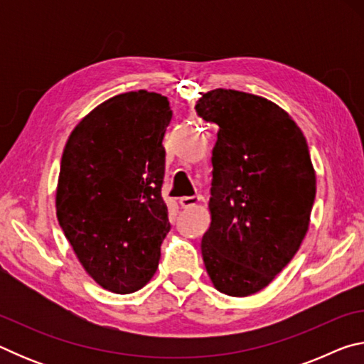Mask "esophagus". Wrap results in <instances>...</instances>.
I'll return each mask as SVG.
<instances>
[{
    "label": "esophagus",
    "mask_w": 364,
    "mask_h": 364,
    "mask_svg": "<svg viewBox=\"0 0 364 364\" xmlns=\"http://www.w3.org/2000/svg\"><path fill=\"white\" fill-rule=\"evenodd\" d=\"M200 197L199 196H186V197H181L180 199V205L183 208H188V207H194L199 204Z\"/></svg>",
    "instance_id": "obj_1"
}]
</instances>
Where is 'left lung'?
<instances>
[{"instance_id":"8db88e82","label":"left lung","mask_w":364,"mask_h":364,"mask_svg":"<svg viewBox=\"0 0 364 364\" xmlns=\"http://www.w3.org/2000/svg\"><path fill=\"white\" fill-rule=\"evenodd\" d=\"M196 112L218 125L202 258L220 292L247 297L281 273L308 231L316 196L310 151L297 123L262 96L212 90Z\"/></svg>"}]
</instances>
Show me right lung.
Returning a JSON list of instances; mask_svg holds the SVG:
<instances>
[{"label":"right lung","instance_id":"add662e5","mask_svg":"<svg viewBox=\"0 0 364 364\" xmlns=\"http://www.w3.org/2000/svg\"><path fill=\"white\" fill-rule=\"evenodd\" d=\"M165 96L117 95L85 117L60 160L56 213L91 278L115 294L143 287L159 267L170 231L162 199Z\"/></svg>","mask_w":364,"mask_h":364}]
</instances>
